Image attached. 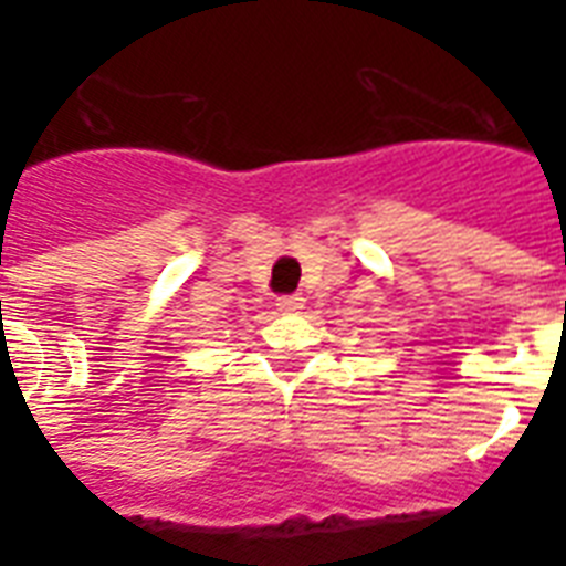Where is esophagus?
I'll list each match as a JSON object with an SVG mask.
<instances>
[{
  "label": "esophagus",
  "instance_id": "34e87169",
  "mask_svg": "<svg viewBox=\"0 0 566 566\" xmlns=\"http://www.w3.org/2000/svg\"><path fill=\"white\" fill-rule=\"evenodd\" d=\"M277 308L283 314H297L303 308V297L300 294H283V297H277Z\"/></svg>",
  "mask_w": 566,
  "mask_h": 566
}]
</instances>
